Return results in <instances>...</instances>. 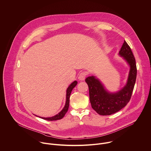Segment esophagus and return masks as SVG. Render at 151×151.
<instances>
[{
  "instance_id": "obj_1",
  "label": "esophagus",
  "mask_w": 151,
  "mask_h": 151,
  "mask_svg": "<svg viewBox=\"0 0 151 151\" xmlns=\"http://www.w3.org/2000/svg\"><path fill=\"white\" fill-rule=\"evenodd\" d=\"M87 76V73L86 71H83V72H81L79 76H78V79L81 81H84L86 78V77Z\"/></svg>"
}]
</instances>
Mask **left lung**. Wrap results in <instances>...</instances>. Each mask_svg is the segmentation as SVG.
Wrapping results in <instances>:
<instances>
[{
  "instance_id": "left-lung-1",
  "label": "left lung",
  "mask_w": 151,
  "mask_h": 151,
  "mask_svg": "<svg viewBox=\"0 0 151 151\" xmlns=\"http://www.w3.org/2000/svg\"><path fill=\"white\" fill-rule=\"evenodd\" d=\"M118 55L129 66L127 83L122 88L116 92H110L96 76H89L86 79L89 88L91 106L101 115L113 114L125 106L130 100L134 88L137 73L136 61L130 47L125 41Z\"/></svg>"
}]
</instances>
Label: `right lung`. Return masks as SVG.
I'll return each mask as SVG.
<instances>
[{"label":"right lung","mask_w":151,"mask_h":151,"mask_svg":"<svg viewBox=\"0 0 151 151\" xmlns=\"http://www.w3.org/2000/svg\"><path fill=\"white\" fill-rule=\"evenodd\" d=\"M77 84V81H74L67 88V89L66 90V100H65V105L60 112H58L55 115L51 116V117H42V116H37V115L36 116H39V117H40V118H41L43 119L47 120V121H56V120L61 119V118H63L66 112H67L68 107H69L70 97V95H71V93L73 89L76 86Z\"/></svg>","instance_id":"right-lung-1"}]
</instances>
